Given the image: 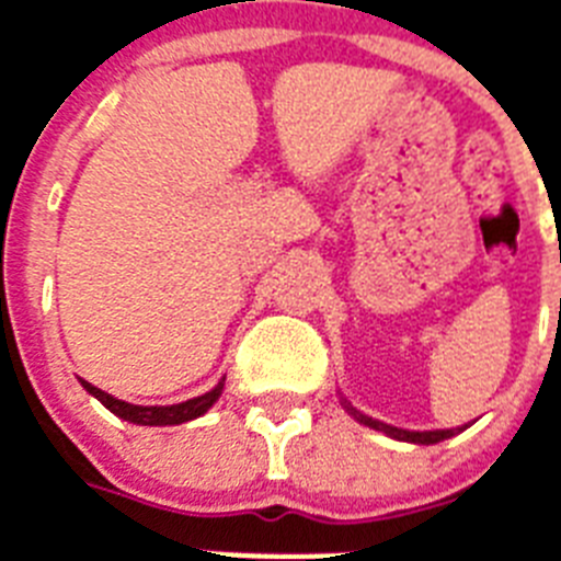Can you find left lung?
Wrapping results in <instances>:
<instances>
[{
    "label": "left lung",
    "mask_w": 561,
    "mask_h": 561,
    "mask_svg": "<svg viewBox=\"0 0 561 561\" xmlns=\"http://www.w3.org/2000/svg\"><path fill=\"white\" fill-rule=\"evenodd\" d=\"M343 409L348 414H352L354 421L363 423V426H368V430H377V432H383V435H389V438L394 440H409V444H423V446H430V444H440V440L446 438H453L455 430H430V432H409V430H398V426H391V423H383V421H375V417H368V414H363L359 409H354L348 400L343 398ZM461 432V430H458Z\"/></svg>",
    "instance_id": "8db88e82"
}]
</instances>
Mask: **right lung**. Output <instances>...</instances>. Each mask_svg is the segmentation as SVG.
<instances>
[{
	"label": "right lung",
	"mask_w": 561,
	"mask_h": 561,
	"mask_svg": "<svg viewBox=\"0 0 561 561\" xmlns=\"http://www.w3.org/2000/svg\"><path fill=\"white\" fill-rule=\"evenodd\" d=\"M80 383H83V389L89 391L91 398H98L108 412L117 414L121 421L138 423V426H178V423L195 421V417H202V414L221 398V391H225V380H218L216 389H209L207 394H198V398L193 400H184V403H172V407H135V403L117 400L115 394H108V391L91 386L89 380H80Z\"/></svg>",
	"instance_id": "1"
}]
</instances>
